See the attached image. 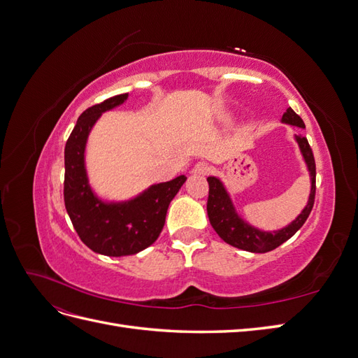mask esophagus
<instances>
[{
	"label": "esophagus",
	"instance_id": "esophagus-1",
	"mask_svg": "<svg viewBox=\"0 0 358 358\" xmlns=\"http://www.w3.org/2000/svg\"><path fill=\"white\" fill-rule=\"evenodd\" d=\"M209 171H210V167L208 162H204V161L197 162V164L192 167V175H197V176H206Z\"/></svg>",
	"mask_w": 358,
	"mask_h": 358
}]
</instances>
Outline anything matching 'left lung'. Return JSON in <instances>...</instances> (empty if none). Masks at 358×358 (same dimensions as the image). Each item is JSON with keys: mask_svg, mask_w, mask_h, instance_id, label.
<instances>
[{"mask_svg": "<svg viewBox=\"0 0 358 358\" xmlns=\"http://www.w3.org/2000/svg\"><path fill=\"white\" fill-rule=\"evenodd\" d=\"M282 122L294 125L299 128H305V122L301 121V117L288 107L287 112L282 115ZM296 142L299 143L300 152L303 155V159L306 162V167L310 176V194L308 204L305 209L297 218L288 224L287 227L276 231H263L259 229H255L254 225L248 224L243 218H241L239 213L236 212V208L233 204V200L230 197L229 191L225 189L224 183L215 176H209V199H208V216L210 225L213 230L218 233V236L224 242L229 245L243 249L248 252H268L273 251L279 245L287 242L289 237L294 236L301 225L306 222L308 216L313 208V201H315V158H313L312 149L308 143V138L300 134H294Z\"/></svg>", "mask_w": 358, "mask_h": 358, "instance_id": "8db88e82", "label": "left lung"}]
</instances>
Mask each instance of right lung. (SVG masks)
<instances>
[{"label": "right lung", "instance_id": "obj_1", "mask_svg": "<svg viewBox=\"0 0 358 358\" xmlns=\"http://www.w3.org/2000/svg\"><path fill=\"white\" fill-rule=\"evenodd\" d=\"M128 94L115 95L86 109L76 122L64 150V203L80 241L94 252L107 257L133 255L152 245L164 227L170 201L187 176L150 185L125 201H104L92 191L85 167V149L92 127L101 113L127 101Z\"/></svg>", "mask_w": 358, "mask_h": 358}]
</instances>
